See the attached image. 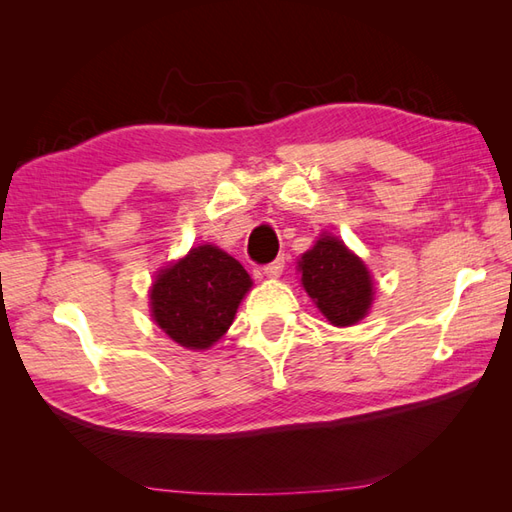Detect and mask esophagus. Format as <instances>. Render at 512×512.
Listing matches in <instances>:
<instances>
[{
  "label": "esophagus",
  "instance_id": "1",
  "mask_svg": "<svg viewBox=\"0 0 512 512\" xmlns=\"http://www.w3.org/2000/svg\"><path fill=\"white\" fill-rule=\"evenodd\" d=\"M281 273H284V257H277L275 262H270V264H266L264 266V275L266 277H279Z\"/></svg>",
  "mask_w": 512,
  "mask_h": 512
}]
</instances>
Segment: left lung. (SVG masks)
<instances>
[{
	"label": "left lung",
	"mask_w": 512,
	"mask_h": 512,
	"mask_svg": "<svg viewBox=\"0 0 512 512\" xmlns=\"http://www.w3.org/2000/svg\"><path fill=\"white\" fill-rule=\"evenodd\" d=\"M299 270L303 288L332 325H354L372 306V277L341 239L323 235L303 253Z\"/></svg>",
	"instance_id": "8db88e82"
}]
</instances>
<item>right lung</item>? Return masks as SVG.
<instances>
[{"label":"right lung","instance_id":"obj_1","mask_svg":"<svg viewBox=\"0 0 512 512\" xmlns=\"http://www.w3.org/2000/svg\"><path fill=\"white\" fill-rule=\"evenodd\" d=\"M250 281L244 266L204 244L165 270L151 286V317L173 341L206 350L231 328Z\"/></svg>","mask_w":512,"mask_h":512}]
</instances>
